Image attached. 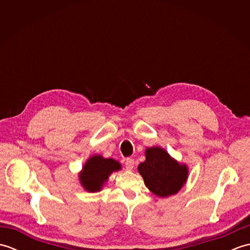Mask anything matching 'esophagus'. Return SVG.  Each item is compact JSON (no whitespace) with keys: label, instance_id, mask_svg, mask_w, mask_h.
Masks as SVG:
<instances>
[{"label":"esophagus","instance_id":"34e87169","mask_svg":"<svg viewBox=\"0 0 250 250\" xmlns=\"http://www.w3.org/2000/svg\"><path fill=\"white\" fill-rule=\"evenodd\" d=\"M125 167H126V169H129V171L133 169V167H134V159L126 158L125 159Z\"/></svg>","mask_w":250,"mask_h":250}]
</instances>
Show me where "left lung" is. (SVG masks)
<instances>
[{
    "instance_id": "obj_1",
    "label": "left lung",
    "mask_w": 250,
    "mask_h": 250,
    "mask_svg": "<svg viewBox=\"0 0 250 250\" xmlns=\"http://www.w3.org/2000/svg\"><path fill=\"white\" fill-rule=\"evenodd\" d=\"M146 160L139 166L146 187L158 196L177 193L188 177V169L169 157L160 147L146 150Z\"/></svg>"
}]
</instances>
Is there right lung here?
<instances>
[{
    "label": "right lung",
    "mask_w": 250,
    "mask_h": 250,
    "mask_svg": "<svg viewBox=\"0 0 250 250\" xmlns=\"http://www.w3.org/2000/svg\"><path fill=\"white\" fill-rule=\"evenodd\" d=\"M121 168L119 162L113 159H104L101 156H93L90 158L83 166L81 173V183L87 191H99L102 188L105 182H107L108 176Z\"/></svg>",
    "instance_id": "1"
}]
</instances>
